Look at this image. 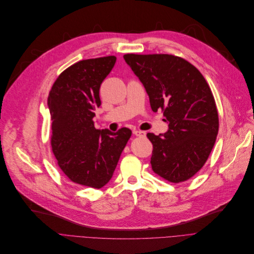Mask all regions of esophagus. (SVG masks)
Returning a JSON list of instances; mask_svg holds the SVG:
<instances>
[{"label": "esophagus", "instance_id": "34e87169", "mask_svg": "<svg viewBox=\"0 0 254 254\" xmlns=\"http://www.w3.org/2000/svg\"><path fill=\"white\" fill-rule=\"evenodd\" d=\"M133 134L136 136H140V137H146L147 132L141 131V130H133Z\"/></svg>", "mask_w": 254, "mask_h": 254}]
</instances>
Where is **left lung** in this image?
<instances>
[{"label":"left lung","instance_id":"obj_1","mask_svg":"<svg viewBox=\"0 0 254 254\" xmlns=\"http://www.w3.org/2000/svg\"><path fill=\"white\" fill-rule=\"evenodd\" d=\"M146 89L153 112L162 111L168 130L147 136L152 170L172 183L194 176L206 163L219 129L214 96L202 74L173 55H124Z\"/></svg>","mask_w":254,"mask_h":254}]
</instances>
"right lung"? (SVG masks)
Segmentation results:
<instances>
[{"instance_id":"1","label":"right lung","mask_w":254,"mask_h":254,"mask_svg":"<svg viewBox=\"0 0 254 254\" xmlns=\"http://www.w3.org/2000/svg\"><path fill=\"white\" fill-rule=\"evenodd\" d=\"M117 58L82 60L64 70L47 98L52 117V149L58 165L76 184L99 189L113 177L131 130L96 129L99 90Z\"/></svg>"}]
</instances>
